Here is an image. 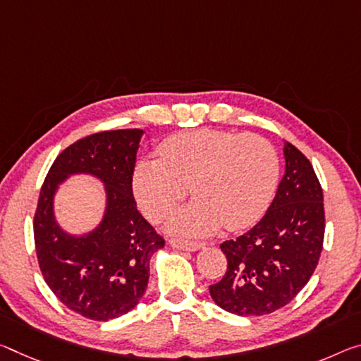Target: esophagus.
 <instances>
[{"mask_svg":"<svg viewBox=\"0 0 361 361\" xmlns=\"http://www.w3.org/2000/svg\"><path fill=\"white\" fill-rule=\"evenodd\" d=\"M170 245L173 249L178 250H190V252H196V250H201L205 247L204 243H192V241H183V239H171Z\"/></svg>","mask_w":361,"mask_h":361,"instance_id":"obj_1","label":"esophagus"}]
</instances>
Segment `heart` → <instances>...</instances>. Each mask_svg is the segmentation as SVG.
I'll return each instance as SVG.
<instances>
[{"label": "heart", "instance_id": "1", "mask_svg": "<svg viewBox=\"0 0 361 361\" xmlns=\"http://www.w3.org/2000/svg\"><path fill=\"white\" fill-rule=\"evenodd\" d=\"M160 159H142L133 192L151 220L167 219L188 196L197 199L170 223L171 231L201 236L225 226L244 230L260 219L278 181V156L259 135L201 128L165 140Z\"/></svg>", "mask_w": 361, "mask_h": 361}]
</instances>
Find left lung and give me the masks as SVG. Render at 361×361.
Returning a JSON list of instances; mask_svg holds the SVG:
<instances>
[{"label": "left lung", "instance_id": "1", "mask_svg": "<svg viewBox=\"0 0 361 361\" xmlns=\"http://www.w3.org/2000/svg\"><path fill=\"white\" fill-rule=\"evenodd\" d=\"M286 167L267 214L243 236L220 244L228 268L212 299L239 317H262L289 304L318 265L324 238L323 190L304 154L283 147Z\"/></svg>", "mask_w": 361, "mask_h": 361}]
</instances>
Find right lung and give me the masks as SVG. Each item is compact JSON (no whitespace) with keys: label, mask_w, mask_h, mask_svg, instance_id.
Listing matches in <instances>:
<instances>
[{"label":"right lung","mask_w":361,"mask_h":361,"mask_svg":"<svg viewBox=\"0 0 361 361\" xmlns=\"http://www.w3.org/2000/svg\"><path fill=\"white\" fill-rule=\"evenodd\" d=\"M142 133L101 131L73 142L57 156L39 191L33 220L39 270L68 310L94 322L118 318L138 305L152 255L165 245L136 209L131 190ZM73 174L94 176L106 192L100 225L83 235L66 232L54 212L56 191Z\"/></svg>","instance_id":"obj_1"}]
</instances>
